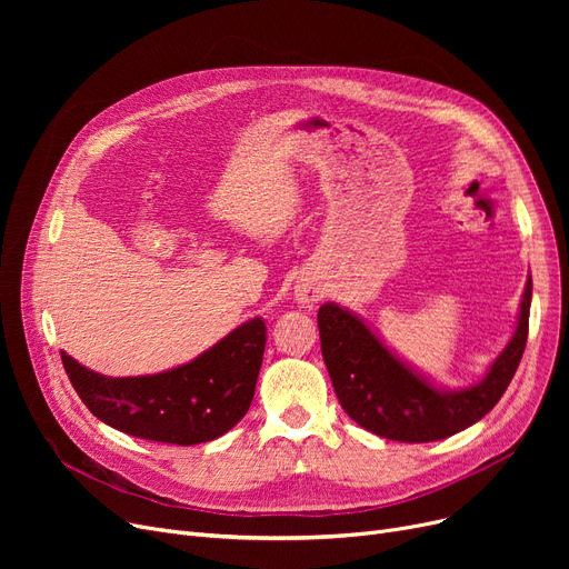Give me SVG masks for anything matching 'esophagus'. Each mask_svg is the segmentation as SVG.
I'll list each match as a JSON object with an SVG mask.
<instances>
[{"mask_svg":"<svg viewBox=\"0 0 569 569\" xmlns=\"http://www.w3.org/2000/svg\"><path fill=\"white\" fill-rule=\"evenodd\" d=\"M295 297H297V302L300 305H305V307H313L316 302H318V288H313V286H300L295 290Z\"/></svg>","mask_w":569,"mask_h":569,"instance_id":"34e87169","label":"esophagus"}]
</instances>
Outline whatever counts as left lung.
Instances as JSON below:
<instances>
[{
	"mask_svg": "<svg viewBox=\"0 0 569 569\" xmlns=\"http://www.w3.org/2000/svg\"><path fill=\"white\" fill-rule=\"evenodd\" d=\"M532 283L528 279L519 325L487 378L461 392H438L403 367L369 327L337 305L318 309L320 348L341 408L367 431L399 442H431L475 425L512 382L528 339Z\"/></svg>",
	"mask_w": 569,
	"mask_h": 569,
	"instance_id": "obj_1",
	"label": "left lung"
}]
</instances>
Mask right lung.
I'll return each mask as SVG.
<instances>
[{
    "label": "right lung",
    "mask_w": 569,
    "mask_h": 569,
    "mask_svg": "<svg viewBox=\"0 0 569 569\" xmlns=\"http://www.w3.org/2000/svg\"><path fill=\"white\" fill-rule=\"evenodd\" d=\"M264 352V322L253 318L193 362L157 376L106 378L62 352L82 403L101 422L136 438L198 445L247 415Z\"/></svg>",
    "instance_id": "add662e5"
}]
</instances>
